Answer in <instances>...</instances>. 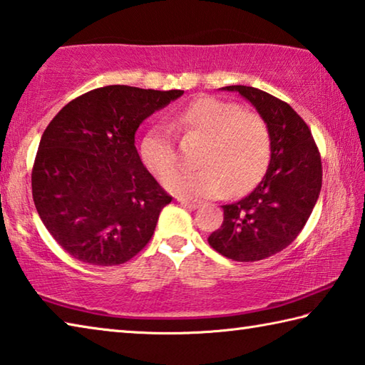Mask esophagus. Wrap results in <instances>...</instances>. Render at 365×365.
Segmentation results:
<instances>
[{"label": "esophagus", "instance_id": "34e87169", "mask_svg": "<svg viewBox=\"0 0 365 365\" xmlns=\"http://www.w3.org/2000/svg\"><path fill=\"white\" fill-rule=\"evenodd\" d=\"M178 202H181L184 207L189 208H199L202 205L200 200H192V199H184V197H178Z\"/></svg>", "mask_w": 365, "mask_h": 365}]
</instances>
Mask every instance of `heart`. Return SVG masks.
<instances>
[{
  "label": "heart",
  "instance_id": "b5f03b06",
  "mask_svg": "<svg viewBox=\"0 0 365 365\" xmlns=\"http://www.w3.org/2000/svg\"><path fill=\"white\" fill-rule=\"evenodd\" d=\"M187 136L205 139L197 158L199 170H176L178 150L170 128L145 134L140 157L152 175L165 178V187L179 197H216L225 190L239 194L257 184L271 162V133L257 112L212 96L194 99L173 118Z\"/></svg>",
  "mask_w": 365,
  "mask_h": 365
}]
</instances>
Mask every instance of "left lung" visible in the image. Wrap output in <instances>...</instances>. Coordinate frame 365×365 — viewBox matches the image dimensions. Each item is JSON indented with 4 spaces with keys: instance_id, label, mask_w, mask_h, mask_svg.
Masks as SVG:
<instances>
[{
    "instance_id": "1",
    "label": "left lung",
    "mask_w": 365,
    "mask_h": 365,
    "mask_svg": "<svg viewBox=\"0 0 365 365\" xmlns=\"http://www.w3.org/2000/svg\"><path fill=\"white\" fill-rule=\"evenodd\" d=\"M257 107L271 133V162L261 182L239 202L222 205L225 221L208 244L234 261H259L282 252L302 232L322 187L321 153L309 126L287 104L252 86H226Z\"/></svg>"
}]
</instances>
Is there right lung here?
<instances>
[{
    "mask_svg": "<svg viewBox=\"0 0 365 365\" xmlns=\"http://www.w3.org/2000/svg\"><path fill=\"white\" fill-rule=\"evenodd\" d=\"M182 93L96 88L70 101L46 126L31 194L43 225L73 258L123 264L149 244L173 197L140 162L134 134Z\"/></svg>",
    "mask_w": 365,
    "mask_h": 365,
    "instance_id": "right-lung-1",
    "label": "right lung"
}]
</instances>
